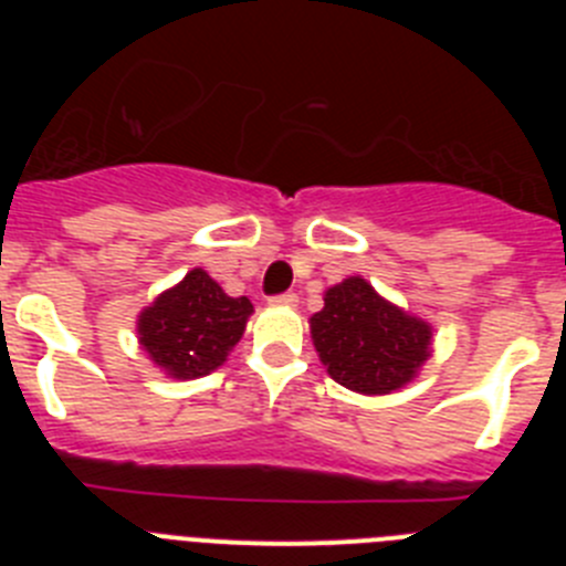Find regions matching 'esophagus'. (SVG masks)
<instances>
[{"label": "esophagus", "instance_id": "34e87169", "mask_svg": "<svg viewBox=\"0 0 566 566\" xmlns=\"http://www.w3.org/2000/svg\"><path fill=\"white\" fill-rule=\"evenodd\" d=\"M269 303H272V306H297V294L283 292V294H277V297L269 300Z\"/></svg>", "mask_w": 566, "mask_h": 566}]
</instances>
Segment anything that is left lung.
Returning <instances> with one entry per match:
<instances>
[{
  "mask_svg": "<svg viewBox=\"0 0 566 566\" xmlns=\"http://www.w3.org/2000/svg\"><path fill=\"white\" fill-rule=\"evenodd\" d=\"M312 339L334 382L357 394H391L411 382L431 357L433 328L348 277L326 292Z\"/></svg>",
  "mask_w": 566,
  "mask_h": 566,
  "instance_id": "obj_1",
  "label": "left lung"
}]
</instances>
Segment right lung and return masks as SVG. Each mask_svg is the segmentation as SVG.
<instances>
[{"label":"right lung","mask_w":566,"mask_h":566,"mask_svg":"<svg viewBox=\"0 0 566 566\" xmlns=\"http://www.w3.org/2000/svg\"><path fill=\"white\" fill-rule=\"evenodd\" d=\"M252 312L249 297H229L203 269H192L138 314V343L169 377H207L227 363Z\"/></svg>","instance_id":"right-lung-1"}]
</instances>
